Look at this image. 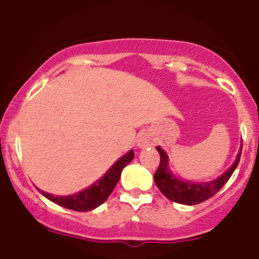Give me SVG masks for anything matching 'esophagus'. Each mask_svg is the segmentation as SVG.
I'll use <instances>...</instances> for the list:
<instances>
[{"instance_id":"1","label":"esophagus","mask_w":259,"mask_h":259,"mask_svg":"<svg viewBox=\"0 0 259 259\" xmlns=\"http://www.w3.org/2000/svg\"><path fill=\"white\" fill-rule=\"evenodd\" d=\"M152 143H153V140H152V137H150L149 133H147V132L141 133L139 140H137V145H139V147L145 148V147L152 145Z\"/></svg>"}]
</instances>
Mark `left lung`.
I'll return each instance as SVG.
<instances>
[{"label": "left lung", "instance_id": "8db88e82", "mask_svg": "<svg viewBox=\"0 0 259 259\" xmlns=\"http://www.w3.org/2000/svg\"><path fill=\"white\" fill-rule=\"evenodd\" d=\"M241 148H243V143H241L240 152L237 155L234 163L221 177L207 183H194L181 181L172 175L167 165V154L165 153V150L161 149V147L158 146L156 150L160 154V165L155 175H154V182L161 191V194L165 197H167L169 201L188 205L198 204V203L212 197L228 182V179L231 178V176L237 168L239 160H240Z\"/></svg>", "mask_w": 259, "mask_h": 259}]
</instances>
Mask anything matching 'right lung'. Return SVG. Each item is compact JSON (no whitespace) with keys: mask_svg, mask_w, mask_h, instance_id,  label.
Here are the masks:
<instances>
[{"mask_svg":"<svg viewBox=\"0 0 259 259\" xmlns=\"http://www.w3.org/2000/svg\"><path fill=\"white\" fill-rule=\"evenodd\" d=\"M133 158L134 150H130L129 153H126L125 155L117 160L112 165V167L106 172L105 176L101 177L99 181L94 183L90 188L83 190V191L77 192V194L71 196H54L48 194V192L41 191L39 189L38 190L48 199H50V201L64 208L76 211L93 210V209L99 207L100 204H103L109 198L111 192L113 191L114 186L119 182L122 169L132 161Z\"/></svg>","mask_w":259,"mask_h":259,"instance_id":"1","label":"right lung"}]
</instances>
